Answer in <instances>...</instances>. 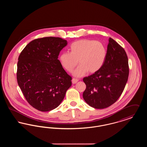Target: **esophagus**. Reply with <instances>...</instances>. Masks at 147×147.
Wrapping results in <instances>:
<instances>
[{
  "instance_id": "34e87169",
  "label": "esophagus",
  "mask_w": 147,
  "mask_h": 147,
  "mask_svg": "<svg viewBox=\"0 0 147 147\" xmlns=\"http://www.w3.org/2000/svg\"><path fill=\"white\" fill-rule=\"evenodd\" d=\"M78 82V79H76V78H73V79H72V83L73 84H76Z\"/></svg>"
}]
</instances>
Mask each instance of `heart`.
Returning <instances> with one entry per match:
<instances>
[{"instance_id":"heart-1","label":"heart","mask_w":147,"mask_h":147,"mask_svg":"<svg viewBox=\"0 0 147 147\" xmlns=\"http://www.w3.org/2000/svg\"><path fill=\"white\" fill-rule=\"evenodd\" d=\"M69 52H63L59 61L65 70L71 73L78 63L80 65L73 73L74 76L81 77L88 71L94 73L100 70L105 63L106 49L99 41L83 39L73 42Z\"/></svg>"}]
</instances>
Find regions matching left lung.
<instances>
[{
  "instance_id": "obj_1",
  "label": "left lung",
  "mask_w": 147,
  "mask_h": 147,
  "mask_svg": "<svg viewBox=\"0 0 147 147\" xmlns=\"http://www.w3.org/2000/svg\"><path fill=\"white\" fill-rule=\"evenodd\" d=\"M105 63L101 68L83 78L86 89L83 96L91 107L105 109L114 104L121 95L129 75L126 52L111 38L109 40Z\"/></svg>"
}]
</instances>
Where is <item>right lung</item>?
<instances>
[{
	"instance_id": "obj_1",
	"label": "right lung",
	"mask_w": 147,
	"mask_h": 147,
	"mask_svg": "<svg viewBox=\"0 0 147 147\" xmlns=\"http://www.w3.org/2000/svg\"><path fill=\"white\" fill-rule=\"evenodd\" d=\"M67 41L47 37L30 42L17 65V81L28 104L45 112L57 107L71 85V77L58 59Z\"/></svg>"
}]
</instances>
